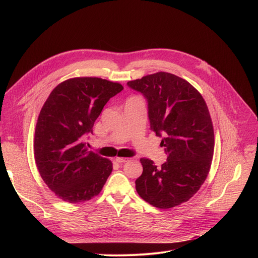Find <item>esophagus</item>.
I'll return each mask as SVG.
<instances>
[{
	"instance_id": "34e87169",
	"label": "esophagus",
	"mask_w": 258,
	"mask_h": 258,
	"mask_svg": "<svg viewBox=\"0 0 258 258\" xmlns=\"http://www.w3.org/2000/svg\"><path fill=\"white\" fill-rule=\"evenodd\" d=\"M130 160V158H120V157H117L115 158V161L118 162V163H124V162H127Z\"/></svg>"
}]
</instances>
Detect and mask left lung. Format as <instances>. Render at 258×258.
<instances>
[{
	"label": "left lung",
	"instance_id": "left-lung-1",
	"mask_svg": "<svg viewBox=\"0 0 258 258\" xmlns=\"http://www.w3.org/2000/svg\"><path fill=\"white\" fill-rule=\"evenodd\" d=\"M127 86L144 95L151 130L164 136L161 145L167 155L160 167L140 159L143 172L136 190L154 207L179 206L198 192L210 170L214 132L208 106L194 86L171 73L146 75Z\"/></svg>",
	"mask_w": 258,
	"mask_h": 258
}]
</instances>
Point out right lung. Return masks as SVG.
Returning <instances> with one entry per match:
<instances>
[{
  "label": "right lung",
  "instance_id": "right-lung-1",
  "mask_svg": "<svg viewBox=\"0 0 258 258\" xmlns=\"http://www.w3.org/2000/svg\"><path fill=\"white\" fill-rule=\"evenodd\" d=\"M123 90L119 83L98 77H74L53 89L38 115L34 159L40 177L57 198L86 202L102 190L112 162L84 142L103 106Z\"/></svg>",
  "mask_w": 258,
  "mask_h": 258
}]
</instances>
